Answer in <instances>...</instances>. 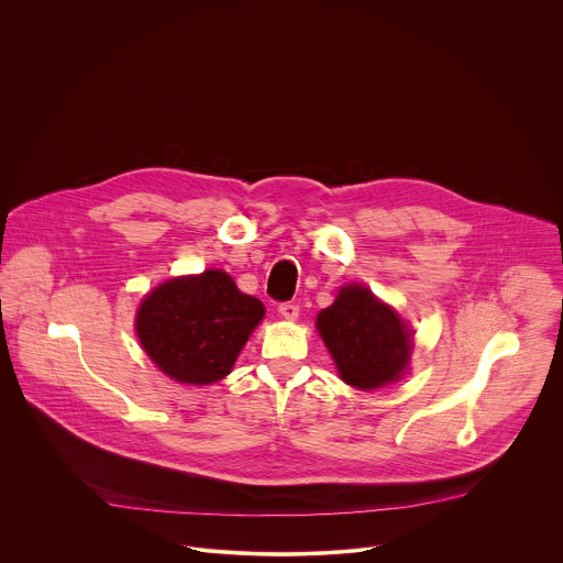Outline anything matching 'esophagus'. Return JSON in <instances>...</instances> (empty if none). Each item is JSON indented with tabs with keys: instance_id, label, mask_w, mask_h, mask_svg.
<instances>
[{
	"instance_id": "34e87169",
	"label": "esophagus",
	"mask_w": 563,
	"mask_h": 563,
	"mask_svg": "<svg viewBox=\"0 0 563 563\" xmlns=\"http://www.w3.org/2000/svg\"><path fill=\"white\" fill-rule=\"evenodd\" d=\"M278 311H280V316H283V318H287V320H296V318H298V313H300V307H298L296 302H280V305H278Z\"/></svg>"
}]
</instances>
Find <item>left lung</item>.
<instances>
[{
	"label": "left lung",
	"mask_w": 563,
	"mask_h": 563,
	"mask_svg": "<svg viewBox=\"0 0 563 563\" xmlns=\"http://www.w3.org/2000/svg\"><path fill=\"white\" fill-rule=\"evenodd\" d=\"M341 378L358 389H376L404 374L412 341L387 305L361 285L343 287L334 305L316 318Z\"/></svg>",
	"instance_id": "8db88e82"
}]
</instances>
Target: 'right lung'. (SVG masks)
<instances>
[{
  "label": "right lung",
  "instance_id": "add662e5",
  "mask_svg": "<svg viewBox=\"0 0 563 563\" xmlns=\"http://www.w3.org/2000/svg\"><path fill=\"white\" fill-rule=\"evenodd\" d=\"M263 316L258 298L240 291L224 272L209 269L153 289L140 305L135 330L167 376L207 385L229 374Z\"/></svg>",
  "mask_w": 563,
  "mask_h": 563
}]
</instances>
